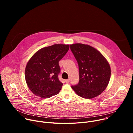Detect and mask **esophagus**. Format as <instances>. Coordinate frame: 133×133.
<instances>
[{"mask_svg":"<svg viewBox=\"0 0 133 133\" xmlns=\"http://www.w3.org/2000/svg\"><path fill=\"white\" fill-rule=\"evenodd\" d=\"M70 79H66L65 81H66V82L67 83H69L70 82Z\"/></svg>","mask_w":133,"mask_h":133,"instance_id":"34e87169","label":"esophagus"}]
</instances>
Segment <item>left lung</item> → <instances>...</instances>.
Wrapping results in <instances>:
<instances>
[{"mask_svg": "<svg viewBox=\"0 0 133 133\" xmlns=\"http://www.w3.org/2000/svg\"><path fill=\"white\" fill-rule=\"evenodd\" d=\"M79 67V81L72 89L86 99L98 96L107 87L110 78V65L96 49L83 44L70 45Z\"/></svg>", "mask_w": 133, "mask_h": 133, "instance_id": "obj_1", "label": "left lung"}]
</instances>
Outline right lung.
Listing matches in <instances>:
<instances>
[{
  "label": "right lung",
  "instance_id": "1",
  "mask_svg": "<svg viewBox=\"0 0 133 133\" xmlns=\"http://www.w3.org/2000/svg\"><path fill=\"white\" fill-rule=\"evenodd\" d=\"M69 45L55 44L38 50L28 62L25 68L27 85L35 95L43 98L58 94L63 83L58 75L59 62L66 55Z\"/></svg>",
  "mask_w": 133,
  "mask_h": 133
}]
</instances>
